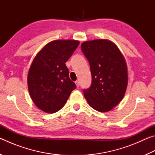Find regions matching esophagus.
I'll list each match as a JSON object with an SVG mask.
<instances>
[{"mask_svg": "<svg viewBox=\"0 0 155 155\" xmlns=\"http://www.w3.org/2000/svg\"><path fill=\"white\" fill-rule=\"evenodd\" d=\"M75 84H76V85H77V87H79V85H80V84H79V81H76V82H75Z\"/></svg>", "mask_w": 155, "mask_h": 155, "instance_id": "obj_1", "label": "esophagus"}]
</instances>
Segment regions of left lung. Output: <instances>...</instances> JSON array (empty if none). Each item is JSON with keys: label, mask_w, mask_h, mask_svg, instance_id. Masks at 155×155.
<instances>
[{"label": "left lung", "mask_w": 155, "mask_h": 155, "mask_svg": "<svg viewBox=\"0 0 155 155\" xmlns=\"http://www.w3.org/2000/svg\"><path fill=\"white\" fill-rule=\"evenodd\" d=\"M90 65L91 85L84 96L94 109L111 111L119 104L128 85L127 65L119 48L108 40L84 41L81 45Z\"/></svg>", "instance_id": "8db88e82"}]
</instances>
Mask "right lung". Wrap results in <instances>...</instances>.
I'll return each mask as SVG.
<instances>
[{"instance_id":"1","label":"right lung","mask_w":155,"mask_h":155,"mask_svg":"<svg viewBox=\"0 0 155 155\" xmlns=\"http://www.w3.org/2000/svg\"><path fill=\"white\" fill-rule=\"evenodd\" d=\"M78 45L79 41L74 40L52 41L33 59L28 73V88L33 103L41 111H59L76 88L65 62Z\"/></svg>"}]
</instances>
